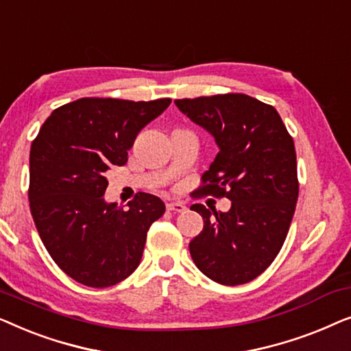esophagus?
Listing matches in <instances>:
<instances>
[{
	"mask_svg": "<svg viewBox=\"0 0 351 351\" xmlns=\"http://www.w3.org/2000/svg\"><path fill=\"white\" fill-rule=\"evenodd\" d=\"M185 204L182 203H167V210L171 213H185Z\"/></svg>",
	"mask_w": 351,
	"mask_h": 351,
	"instance_id": "1",
	"label": "esophagus"
}]
</instances>
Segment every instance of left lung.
<instances>
[{
	"label": "left lung",
	"instance_id": "obj_1",
	"mask_svg": "<svg viewBox=\"0 0 351 351\" xmlns=\"http://www.w3.org/2000/svg\"><path fill=\"white\" fill-rule=\"evenodd\" d=\"M174 104L219 145L196 198L232 201L228 213L191 206L204 220L189 244L191 258L219 285L256 280L280 254L299 198L294 141L275 107L251 95H201Z\"/></svg>",
	"mask_w": 351,
	"mask_h": 351
}]
</instances>
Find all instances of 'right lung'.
Listing matches in <instances>:
<instances>
[{
	"label": "right lung",
	"instance_id": "right-lung-1",
	"mask_svg": "<svg viewBox=\"0 0 351 351\" xmlns=\"http://www.w3.org/2000/svg\"><path fill=\"white\" fill-rule=\"evenodd\" d=\"M169 104L83 97L56 108L32 142V217L52 261L81 285L113 286L141 263L166 206L150 193H137L129 209L107 204V172L126 165L138 131Z\"/></svg>",
	"mask_w": 351,
	"mask_h": 351
}]
</instances>
